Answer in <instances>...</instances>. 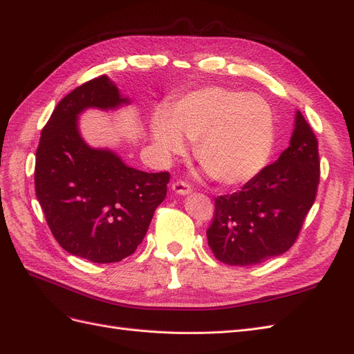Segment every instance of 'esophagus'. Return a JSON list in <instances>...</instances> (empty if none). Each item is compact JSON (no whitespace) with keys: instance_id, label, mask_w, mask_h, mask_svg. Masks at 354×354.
Segmentation results:
<instances>
[{"instance_id":"obj_1","label":"esophagus","mask_w":354,"mask_h":354,"mask_svg":"<svg viewBox=\"0 0 354 354\" xmlns=\"http://www.w3.org/2000/svg\"><path fill=\"white\" fill-rule=\"evenodd\" d=\"M171 189H173L174 194L181 195V196L189 195L190 192H192L190 185H189V183H186V181H174L173 186H171Z\"/></svg>"}]
</instances>
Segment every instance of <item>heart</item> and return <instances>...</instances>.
<instances>
[{
	"label": "heart",
	"instance_id": "heart-1",
	"mask_svg": "<svg viewBox=\"0 0 354 354\" xmlns=\"http://www.w3.org/2000/svg\"><path fill=\"white\" fill-rule=\"evenodd\" d=\"M196 143V158L223 186L252 180L267 165L274 146V113L259 94L224 87L192 91L171 104L169 115L156 111L151 137L165 158L183 155Z\"/></svg>",
	"mask_w": 354,
	"mask_h": 354
}]
</instances>
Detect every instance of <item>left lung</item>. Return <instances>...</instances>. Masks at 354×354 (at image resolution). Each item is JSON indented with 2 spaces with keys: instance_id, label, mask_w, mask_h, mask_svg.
Instances as JSON below:
<instances>
[{
  "instance_id": "left-lung-1",
  "label": "left lung",
  "mask_w": 354,
  "mask_h": 354,
  "mask_svg": "<svg viewBox=\"0 0 354 354\" xmlns=\"http://www.w3.org/2000/svg\"><path fill=\"white\" fill-rule=\"evenodd\" d=\"M317 140L297 111L289 146L242 190L216 198L207 230L216 259L229 266H254L286 252L312 208L319 185Z\"/></svg>"
}]
</instances>
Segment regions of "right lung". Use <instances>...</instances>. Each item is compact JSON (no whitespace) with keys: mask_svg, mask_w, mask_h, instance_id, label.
I'll return each instance as SVG.
<instances>
[{"mask_svg":"<svg viewBox=\"0 0 354 354\" xmlns=\"http://www.w3.org/2000/svg\"><path fill=\"white\" fill-rule=\"evenodd\" d=\"M130 100L102 75L63 97L42 128L35 159V194L63 250L93 263H118L142 243L167 196L168 173L125 165L111 149L84 142L78 116L112 111Z\"/></svg>","mask_w":354,"mask_h":354,"instance_id":"right-lung-1","label":"right lung"}]
</instances>
